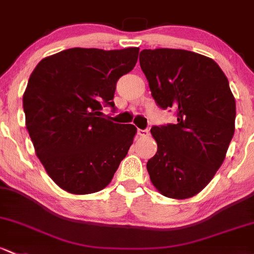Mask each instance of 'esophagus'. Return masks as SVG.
Here are the masks:
<instances>
[{"label": "esophagus", "instance_id": "esophagus-1", "mask_svg": "<svg viewBox=\"0 0 254 254\" xmlns=\"http://www.w3.org/2000/svg\"><path fill=\"white\" fill-rule=\"evenodd\" d=\"M149 131L147 129H137V135L141 136V137H146V136H148Z\"/></svg>", "mask_w": 254, "mask_h": 254}]
</instances>
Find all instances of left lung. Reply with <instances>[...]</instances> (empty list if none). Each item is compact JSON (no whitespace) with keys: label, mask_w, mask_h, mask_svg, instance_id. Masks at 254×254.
Returning a JSON list of instances; mask_svg holds the SVG:
<instances>
[{"label":"left lung","mask_w":254,"mask_h":254,"mask_svg":"<svg viewBox=\"0 0 254 254\" xmlns=\"http://www.w3.org/2000/svg\"><path fill=\"white\" fill-rule=\"evenodd\" d=\"M140 66L156 105L176 117L175 124L152 127L158 148L147 162L149 179L164 196L189 198L212 180L234 136L228 78L214 61L186 50H143Z\"/></svg>","instance_id":"8db88e82"}]
</instances>
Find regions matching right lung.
I'll use <instances>...</instances> for the list:
<instances>
[{
    "instance_id": "right-lung-1",
    "label": "right lung",
    "mask_w": 254,
    "mask_h": 254,
    "mask_svg": "<svg viewBox=\"0 0 254 254\" xmlns=\"http://www.w3.org/2000/svg\"><path fill=\"white\" fill-rule=\"evenodd\" d=\"M138 49H69L44 58L23 96L26 129L37 158L63 190L105 189L131 146L136 127L103 118L116 109L117 81L134 69Z\"/></svg>"
}]
</instances>
